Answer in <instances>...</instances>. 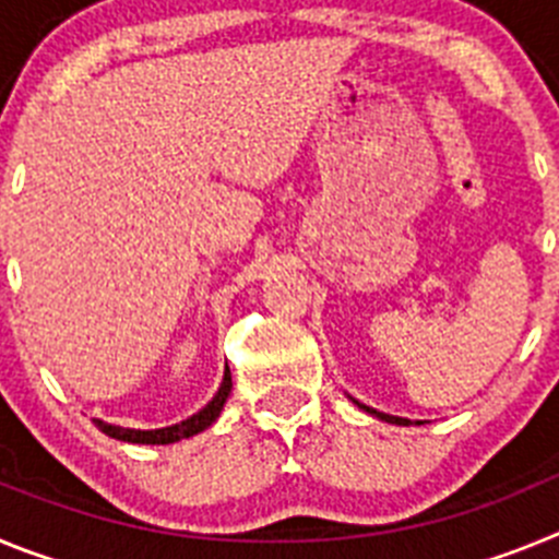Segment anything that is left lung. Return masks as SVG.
I'll use <instances>...</instances> for the list:
<instances>
[{
    "mask_svg": "<svg viewBox=\"0 0 559 559\" xmlns=\"http://www.w3.org/2000/svg\"><path fill=\"white\" fill-rule=\"evenodd\" d=\"M367 412H372V408H367ZM372 414H378L380 419H389V423H400V426H408V419H403V417H389V414H380V412H372Z\"/></svg>",
    "mask_w": 559,
    "mask_h": 559,
    "instance_id": "obj_1",
    "label": "left lung"
}]
</instances>
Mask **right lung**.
Returning a JSON list of instances; mask_svg holds the SVG:
<instances>
[{
  "mask_svg": "<svg viewBox=\"0 0 559 559\" xmlns=\"http://www.w3.org/2000/svg\"><path fill=\"white\" fill-rule=\"evenodd\" d=\"M231 392V372L226 369L224 374V383H221L218 394L201 408L199 414H192L190 419L179 423V426H170V428H156V431H136V428H120V426H108L103 419H92L103 433L114 439H122V442H140V445H170V442H179V439L192 437V433H201L204 428H210L215 419H218L221 408H224L226 397Z\"/></svg>",
  "mask_w": 559,
  "mask_h": 559,
  "instance_id": "add662e5",
  "label": "right lung"
}]
</instances>
